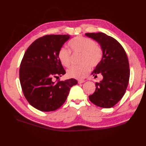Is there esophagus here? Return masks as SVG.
I'll list each match as a JSON object with an SVG mask.
<instances>
[{"mask_svg":"<svg viewBox=\"0 0 146 146\" xmlns=\"http://www.w3.org/2000/svg\"><path fill=\"white\" fill-rule=\"evenodd\" d=\"M78 83H83L85 82V80H78Z\"/></svg>","mask_w":146,"mask_h":146,"instance_id":"esophagus-1","label":"esophagus"}]
</instances>
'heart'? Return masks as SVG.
I'll return each instance as SVG.
<instances>
[{
    "label": "heart",
    "mask_w": 146,
    "mask_h": 146,
    "mask_svg": "<svg viewBox=\"0 0 146 146\" xmlns=\"http://www.w3.org/2000/svg\"><path fill=\"white\" fill-rule=\"evenodd\" d=\"M69 46L74 53H80L79 65L71 66L67 70V75L71 78L83 79L87 75L92 67L97 66L103 58V51L92 39L78 36L71 40ZM58 58L61 64L68 67L71 63V52L66 48H61L58 51Z\"/></svg>",
    "instance_id": "heart-1"
}]
</instances>
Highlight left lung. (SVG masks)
<instances>
[{"label": "left lung", "mask_w": 146, "mask_h": 146, "mask_svg": "<svg viewBox=\"0 0 146 146\" xmlns=\"http://www.w3.org/2000/svg\"><path fill=\"white\" fill-rule=\"evenodd\" d=\"M86 36L97 41L103 51V58L92 72L103 80L96 82L95 92L89 96L93 104L102 108H111L124 95L130 77L128 58L126 52L116 39L103 33H86Z\"/></svg>", "instance_id": "obj_1"}]
</instances>
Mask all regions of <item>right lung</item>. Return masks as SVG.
<instances>
[{
  "instance_id": "add662e5",
  "label": "right lung",
  "mask_w": 146,
  "mask_h": 146,
  "mask_svg": "<svg viewBox=\"0 0 146 146\" xmlns=\"http://www.w3.org/2000/svg\"><path fill=\"white\" fill-rule=\"evenodd\" d=\"M69 35H46L27 49L21 61L19 79L24 97L29 104L42 111L57 110L66 101L71 87L78 82L71 78L54 82L66 73L58 53Z\"/></svg>"
}]
</instances>
